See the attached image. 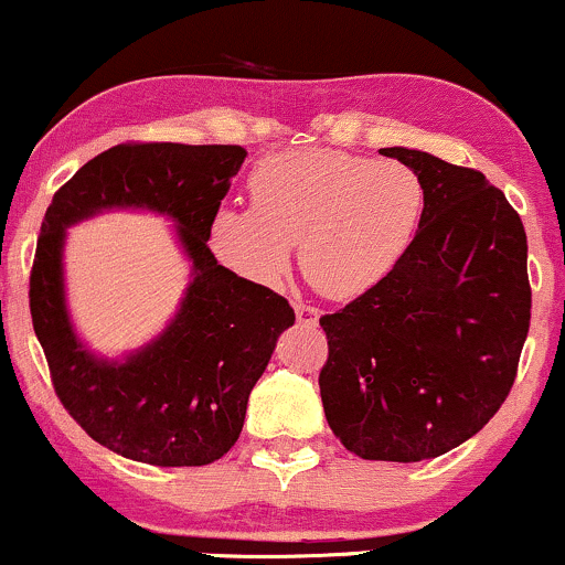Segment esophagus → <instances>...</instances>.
Masks as SVG:
<instances>
[{"mask_svg": "<svg viewBox=\"0 0 565 565\" xmlns=\"http://www.w3.org/2000/svg\"><path fill=\"white\" fill-rule=\"evenodd\" d=\"M295 313H297V321L305 323V327H316V321H319L321 310H319V308H313V305L295 302Z\"/></svg>", "mask_w": 565, "mask_h": 565, "instance_id": "34e87169", "label": "esophagus"}]
</instances>
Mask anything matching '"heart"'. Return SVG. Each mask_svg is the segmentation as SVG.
<instances>
[{"label": "heart", "mask_w": 565, "mask_h": 565, "mask_svg": "<svg viewBox=\"0 0 565 565\" xmlns=\"http://www.w3.org/2000/svg\"><path fill=\"white\" fill-rule=\"evenodd\" d=\"M252 204L220 206L210 244L233 274L276 284L291 244L305 278L329 297L377 287L406 255L425 206L419 174L337 148H300L257 161Z\"/></svg>", "instance_id": "1"}]
</instances>
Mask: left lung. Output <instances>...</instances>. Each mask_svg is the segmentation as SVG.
Segmentation results:
<instances>
[{
    "label": "left lung",
    "mask_w": 565,
    "mask_h": 565,
    "mask_svg": "<svg viewBox=\"0 0 565 565\" xmlns=\"http://www.w3.org/2000/svg\"><path fill=\"white\" fill-rule=\"evenodd\" d=\"M419 174L425 206L406 255L377 287L321 316L323 414L348 451L423 462L499 412L531 321L526 231L483 172L382 148Z\"/></svg>",
    "instance_id": "1"
}]
</instances>
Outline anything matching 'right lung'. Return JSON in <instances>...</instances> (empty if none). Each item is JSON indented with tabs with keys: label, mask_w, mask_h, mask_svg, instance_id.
Returning a JSON list of instances; mask_svg holds the SVG:
<instances>
[{
	"label": "right lung",
	"mask_w": 565,
	"mask_h": 565,
	"mask_svg": "<svg viewBox=\"0 0 565 565\" xmlns=\"http://www.w3.org/2000/svg\"><path fill=\"white\" fill-rule=\"evenodd\" d=\"M244 159L242 146L121 142L57 188L44 212L29 305L55 395L89 438L135 462L201 468L228 454L278 334L295 323L281 295L217 265L206 244ZM125 205L179 223L194 278L157 341L125 362H103L70 327L62 244L68 224Z\"/></svg>",
	"instance_id": "obj_1"
}]
</instances>
